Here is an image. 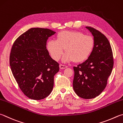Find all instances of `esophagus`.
<instances>
[{"label":"esophagus","mask_w":123,"mask_h":123,"mask_svg":"<svg viewBox=\"0 0 123 123\" xmlns=\"http://www.w3.org/2000/svg\"><path fill=\"white\" fill-rule=\"evenodd\" d=\"M59 67L61 69H65V68H67V66H64V65H62V64H60Z\"/></svg>","instance_id":"esophagus-1"}]
</instances>
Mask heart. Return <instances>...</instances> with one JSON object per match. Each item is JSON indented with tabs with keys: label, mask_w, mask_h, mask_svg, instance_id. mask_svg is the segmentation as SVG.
Listing matches in <instances>:
<instances>
[{
	"label": "heart",
	"mask_w": 123,
	"mask_h": 123,
	"mask_svg": "<svg viewBox=\"0 0 123 123\" xmlns=\"http://www.w3.org/2000/svg\"><path fill=\"white\" fill-rule=\"evenodd\" d=\"M93 37L79 31H64L58 33L56 41L50 40L46 44L47 50L53 60L58 61L64 53V62L74 61L79 63L88 59L94 48Z\"/></svg>",
	"instance_id": "b5f03b06"
}]
</instances>
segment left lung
Returning <instances> with one entry per match:
<instances>
[{
    "mask_svg": "<svg viewBox=\"0 0 123 123\" xmlns=\"http://www.w3.org/2000/svg\"><path fill=\"white\" fill-rule=\"evenodd\" d=\"M90 31L95 41L94 48L86 61L74 67L73 89L79 97L94 98L105 88L113 66L112 49L105 35L91 27Z\"/></svg>",
    "mask_w": 123,
    "mask_h": 123,
    "instance_id": "obj_1",
    "label": "left lung"
}]
</instances>
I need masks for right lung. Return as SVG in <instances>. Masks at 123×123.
I'll return each mask as SVG.
<instances>
[{
  "instance_id": "right-lung-1",
  "label": "right lung",
  "mask_w": 123,
  "mask_h": 123,
  "mask_svg": "<svg viewBox=\"0 0 123 123\" xmlns=\"http://www.w3.org/2000/svg\"><path fill=\"white\" fill-rule=\"evenodd\" d=\"M55 33L47 28H30L18 37L11 49L13 76L21 90L32 99L45 98L53 90L59 64L50 57L46 44Z\"/></svg>"
}]
</instances>
